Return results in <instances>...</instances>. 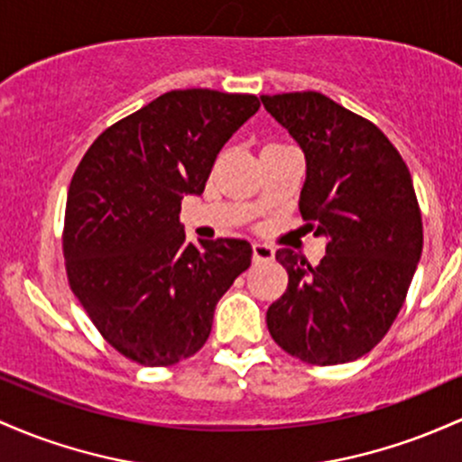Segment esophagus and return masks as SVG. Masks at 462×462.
I'll use <instances>...</instances> for the list:
<instances>
[{
  "label": "esophagus",
  "instance_id": "obj_1",
  "mask_svg": "<svg viewBox=\"0 0 462 462\" xmlns=\"http://www.w3.org/2000/svg\"><path fill=\"white\" fill-rule=\"evenodd\" d=\"M252 256H254V261H272L273 258V247L267 245V243H254L252 245Z\"/></svg>",
  "mask_w": 462,
  "mask_h": 462
}]
</instances>
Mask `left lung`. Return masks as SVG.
Masks as SVG:
<instances>
[{"label":"left lung","instance_id":"8db88e82","mask_svg":"<svg viewBox=\"0 0 462 462\" xmlns=\"http://www.w3.org/2000/svg\"><path fill=\"white\" fill-rule=\"evenodd\" d=\"M261 100L305 153L298 206L309 230L327 236L316 267L289 247L276 252L289 282L267 309V328L307 364L353 362L393 327L419 265L423 223L412 177L371 120L320 91Z\"/></svg>","mask_w":462,"mask_h":462}]
</instances>
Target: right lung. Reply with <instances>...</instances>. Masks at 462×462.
<instances>
[{
  "instance_id": "right-lung-1",
  "label": "right lung",
  "mask_w": 462,
  "mask_h": 462,
  "mask_svg": "<svg viewBox=\"0 0 462 462\" xmlns=\"http://www.w3.org/2000/svg\"><path fill=\"white\" fill-rule=\"evenodd\" d=\"M258 107L252 94L166 91L105 129L76 169L63 227L69 287L100 336L142 366L199 351L217 302L250 267V243H189L180 212Z\"/></svg>"
}]
</instances>
